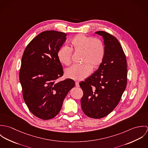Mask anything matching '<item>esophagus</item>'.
Masks as SVG:
<instances>
[{
  "mask_svg": "<svg viewBox=\"0 0 148 148\" xmlns=\"http://www.w3.org/2000/svg\"><path fill=\"white\" fill-rule=\"evenodd\" d=\"M75 85H76V86L79 87V83L78 82H76L75 83Z\"/></svg>",
  "mask_w": 148,
  "mask_h": 148,
  "instance_id": "esophagus-1",
  "label": "esophagus"
}]
</instances>
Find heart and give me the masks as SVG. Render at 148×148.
<instances>
[{
	"label": "heart",
	"instance_id": "heart-1",
	"mask_svg": "<svg viewBox=\"0 0 148 148\" xmlns=\"http://www.w3.org/2000/svg\"><path fill=\"white\" fill-rule=\"evenodd\" d=\"M72 52L81 53L80 65H73L65 70L66 77L75 81L83 80L92 72V68L96 69L103 63L106 54L104 42L97 38L83 34H78L69 42V48L63 46L57 53L59 61L65 65L72 63Z\"/></svg>",
	"mask_w": 148,
	"mask_h": 148
}]
</instances>
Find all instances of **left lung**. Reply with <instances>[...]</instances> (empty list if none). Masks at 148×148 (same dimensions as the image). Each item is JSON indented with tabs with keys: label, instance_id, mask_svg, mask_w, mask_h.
I'll list each match as a JSON object with an SVG mask.
<instances>
[{
	"label": "left lung",
	"instance_id": "left-lung-1",
	"mask_svg": "<svg viewBox=\"0 0 148 148\" xmlns=\"http://www.w3.org/2000/svg\"><path fill=\"white\" fill-rule=\"evenodd\" d=\"M104 39L105 58L99 69L80 83L82 108L93 119L108 115L119 103L127 84V58L116 38L105 31L95 32Z\"/></svg>",
	"mask_w": 148,
	"mask_h": 148
}]
</instances>
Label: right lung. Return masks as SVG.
Wrapping results in <instances>:
<instances>
[{"label":"right lung","mask_w":148,"mask_h":148,"mask_svg":"<svg viewBox=\"0 0 148 148\" xmlns=\"http://www.w3.org/2000/svg\"><path fill=\"white\" fill-rule=\"evenodd\" d=\"M65 33L45 31L27 45L19 71L24 100L30 112L42 120L55 117L60 111L64 100L75 86L63 76V66L57 53L66 40Z\"/></svg>","instance_id":"obj_1"}]
</instances>
